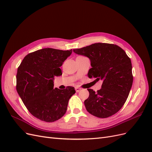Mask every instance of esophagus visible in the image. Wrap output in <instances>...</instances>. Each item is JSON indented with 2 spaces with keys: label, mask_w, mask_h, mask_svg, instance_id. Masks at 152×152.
I'll return each instance as SVG.
<instances>
[{
  "label": "esophagus",
  "mask_w": 152,
  "mask_h": 152,
  "mask_svg": "<svg viewBox=\"0 0 152 152\" xmlns=\"http://www.w3.org/2000/svg\"><path fill=\"white\" fill-rule=\"evenodd\" d=\"M81 90V88L79 87H75V91L77 93H79V92Z\"/></svg>",
  "instance_id": "obj_1"
}]
</instances>
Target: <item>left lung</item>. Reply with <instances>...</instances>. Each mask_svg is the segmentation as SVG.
<instances>
[{"instance_id":"1","label":"left lung","mask_w":152,"mask_h":152,"mask_svg":"<svg viewBox=\"0 0 152 152\" xmlns=\"http://www.w3.org/2000/svg\"><path fill=\"white\" fill-rule=\"evenodd\" d=\"M73 50L90 59L89 78L103 80L102 89L96 92L87 89L89 96L84 101L87 111L102 118L117 113L126 103L132 85L131 59L113 44L96 43Z\"/></svg>"}]
</instances>
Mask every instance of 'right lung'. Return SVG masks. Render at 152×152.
Here are the masks:
<instances>
[{"label": "right lung", "instance_id": "1", "mask_svg": "<svg viewBox=\"0 0 152 152\" xmlns=\"http://www.w3.org/2000/svg\"><path fill=\"white\" fill-rule=\"evenodd\" d=\"M72 49L44 48L29 53L18 68L16 90L27 110L35 117L53 122L65 114L73 87L54 89L55 76L62 75L60 66Z\"/></svg>", "mask_w": 152, "mask_h": 152}]
</instances>
